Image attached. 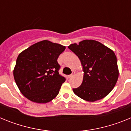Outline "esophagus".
Returning a JSON list of instances; mask_svg holds the SVG:
<instances>
[{"instance_id": "esophagus-1", "label": "esophagus", "mask_w": 131, "mask_h": 131, "mask_svg": "<svg viewBox=\"0 0 131 131\" xmlns=\"http://www.w3.org/2000/svg\"><path fill=\"white\" fill-rule=\"evenodd\" d=\"M73 75H74V73L71 74V75H68V77H69V78H71V77H72L73 76Z\"/></svg>"}]
</instances>
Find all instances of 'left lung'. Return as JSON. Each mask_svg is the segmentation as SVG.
I'll return each instance as SVG.
<instances>
[{
    "label": "left lung",
    "mask_w": 131,
    "mask_h": 131,
    "mask_svg": "<svg viewBox=\"0 0 131 131\" xmlns=\"http://www.w3.org/2000/svg\"><path fill=\"white\" fill-rule=\"evenodd\" d=\"M68 48L78 56L84 71L83 83L73 89L74 93L89 102L104 98L114 88L119 76L115 53L94 40L72 44Z\"/></svg>",
    "instance_id": "obj_1"
}]
</instances>
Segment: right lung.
Instances as JSON below:
<instances>
[{
  "instance_id": "1",
  "label": "right lung",
  "mask_w": 131,
  "mask_h": 131,
  "mask_svg": "<svg viewBox=\"0 0 131 131\" xmlns=\"http://www.w3.org/2000/svg\"><path fill=\"white\" fill-rule=\"evenodd\" d=\"M66 47L42 40L21 52L14 70L21 94L32 102L47 103L58 94L66 77L59 73L58 58Z\"/></svg>"
}]
</instances>
